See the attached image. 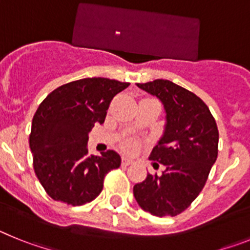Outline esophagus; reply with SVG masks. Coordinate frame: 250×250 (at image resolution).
<instances>
[{"label": "esophagus", "instance_id": "obj_1", "mask_svg": "<svg viewBox=\"0 0 250 250\" xmlns=\"http://www.w3.org/2000/svg\"><path fill=\"white\" fill-rule=\"evenodd\" d=\"M134 161H132V159L127 158V156H124L123 158V161H121V164L124 165V167H129V165H131Z\"/></svg>", "mask_w": 250, "mask_h": 250}]
</instances>
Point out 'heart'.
Returning a JSON list of instances; mask_svg holds the SVG:
<instances>
[{
  "label": "heart",
  "mask_w": 250,
  "mask_h": 250,
  "mask_svg": "<svg viewBox=\"0 0 250 250\" xmlns=\"http://www.w3.org/2000/svg\"><path fill=\"white\" fill-rule=\"evenodd\" d=\"M132 147H134V145H131V144H129V145H126V149L127 150H131Z\"/></svg>",
  "instance_id": "1"
}]
</instances>
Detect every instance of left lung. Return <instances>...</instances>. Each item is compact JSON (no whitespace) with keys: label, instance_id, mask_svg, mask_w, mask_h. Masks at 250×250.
<instances>
[{"label":"left lung","instance_id":"8db88e82","mask_svg":"<svg viewBox=\"0 0 250 250\" xmlns=\"http://www.w3.org/2000/svg\"><path fill=\"white\" fill-rule=\"evenodd\" d=\"M136 85L161 101L167 123L149 156L165 170L135 184L134 196L152 215L175 216L203 190L218 156L219 132L209 107L189 90L163 79Z\"/></svg>","mask_w":250,"mask_h":250}]
</instances>
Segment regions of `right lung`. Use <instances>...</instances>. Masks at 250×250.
<instances>
[{
  "label": "right lung",
  "mask_w": 250,
  "mask_h": 250,
  "mask_svg": "<svg viewBox=\"0 0 250 250\" xmlns=\"http://www.w3.org/2000/svg\"><path fill=\"white\" fill-rule=\"evenodd\" d=\"M105 77H87L60 86L40 104L32 119L30 149L34 169L46 193L56 202L77 207L101 193L104 179L118 169L114 150L90 155L89 132L105 121L114 96L129 86Z\"/></svg>",
  "instance_id": "1"
}]
</instances>
